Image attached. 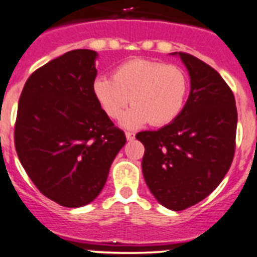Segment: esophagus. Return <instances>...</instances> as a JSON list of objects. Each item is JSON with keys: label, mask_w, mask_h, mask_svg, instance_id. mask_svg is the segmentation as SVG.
<instances>
[{"label": "esophagus", "mask_w": 257, "mask_h": 257, "mask_svg": "<svg viewBox=\"0 0 257 257\" xmlns=\"http://www.w3.org/2000/svg\"><path fill=\"white\" fill-rule=\"evenodd\" d=\"M125 137L128 141H133L134 138H136V133H134V132H126Z\"/></svg>", "instance_id": "esophagus-1"}]
</instances>
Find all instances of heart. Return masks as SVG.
Listing matches in <instances>:
<instances>
[{"label":"heart","instance_id":"obj_1","mask_svg":"<svg viewBox=\"0 0 257 257\" xmlns=\"http://www.w3.org/2000/svg\"><path fill=\"white\" fill-rule=\"evenodd\" d=\"M188 90L183 68L147 59L125 62L115 69L112 78L100 76L92 85L96 100L111 119H119L129 102L135 105L121 117L123 126L129 129L174 121L184 109Z\"/></svg>","mask_w":257,"mask_h":257}]
</instances>
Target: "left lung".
<instances>
[{"mask_svg":"<svg viewBox=\"0 0 257 257\" xmlns=\"http://www.w3.org/2000/svg\"><path fill=\"white\" fill-rule=\"evenodd\" d=\"M179 56L190 76V93L179 116L136 138L145 146L142 171L160 204L184 210L220 184L234 156L237 109L226 81L209 64L188 53Z\"/></svg>","mask_w":257,"mask_h":257,"instance_id":"1","label":"left lung"}]
</instances>
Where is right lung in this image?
<instances>
[{"mask_svg": "<svg viewBox=\"0 0 257 257\" xmlns=\"http://www.w3.org/2000/svg\"><path fill=\"white\" fill-rule=\"evenodd\" d=\"M96 57L76 49L48 62L31 73L19 100V160L38 190L67 208L99 195L126 142L93 95Z\"/></svg>", "mask_w": 257, "mask_h": 257, "instance_id": "right-lung-1", "label": "right lung"}]
</instances>
